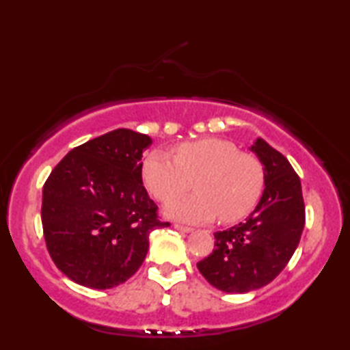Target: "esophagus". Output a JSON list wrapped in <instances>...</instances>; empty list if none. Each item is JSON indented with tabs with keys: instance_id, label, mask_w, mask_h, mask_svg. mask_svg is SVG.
<instances>
[{
	"instance_id": "esophagus-1",
	"label": "esophagus",
	"mask_w": 350,
	"mask_h": 350,
	"mask_svg": "<svg viewBox=\"0 0 350 350\" xmlns=\"http://www.w3.org/2000/svg\"><path fill=\"white\" fill-rule=\"evenodd\" d=\"M174 228L179 230V232H183V233H191L193 232L191 227H185V225H180V224H174Z\"/></svg>"
}]
</instances>
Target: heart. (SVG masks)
<instances>
[{"mask_svg": "<svg viewBox=\"0 0 350 350\" xmlns=\"http://www.w3.org/2000/svg\"><path fill=\"white\" fill-rule=\"evenodd\" d=\"M142 179L154 198L167 202L191 187L196 194L165 205L167 216L189 224H208L219 216L232 224L247 217L264 191V168L233 142L206 137L176 148V157L156 150L142 165Z\"/></svg>", "mask_w": 350, "mask_h": 350, "instance_id": "b5f03b06", "label": "heart"}]
</instances>
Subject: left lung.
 <instances>
[{
  "mask_svg": "<svg viewBox=\"0 0 350 350\" xmlns=\"http://www.w3.org/2000/svg\"><path fill=\"white\" fill-rule=\"evenodd\" d=\"M264 167V191L244 222L215 233V250L198 269L225 293H247L281 273L303 234L301 180L280 151L258 137L250 146Z\"/></svg>",
  "mask_w": 350,
  "mask_h": 350,
  "instance_id": "left-lung-1",
  "label": "left lung"
}]
</instances>
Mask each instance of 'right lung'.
<instances>
[{
  "mask_svg": "<svg viewBox=\"0 0 350 350\" xmlns=\"http://www.w3.org/2000/svg\"><path fill=\"white\" fill-rule=\"evenodd\" d=\"M150 135L120 128L69 151L43 187L41 222L58 270L90 288H112L145 260L150 234L168 227L142 182Z\"/></svg>",
  "mask_w": 350,
  "mask_h": 350,
  "instance_id": "add662e5",
  "label": "right lung"
}]
</instances>
